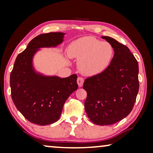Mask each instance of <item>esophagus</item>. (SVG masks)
Instances as JSON below:
<instances>
[{"label": "esophagus", "instance_id": "34e87169", "mask_svg": "<svg viewBox=\"0 0 153 153\" xmlns=\"http://www.w3.org/2000/svg\"><path fill=\"white\" fill-rule=\"evenodd\" d=\"M77 85H78L79 87H82V86L83 85V83H84L83 77H77Z\"/></svg>", "mask_w": 153, "mask_h": 153}]
</instances>
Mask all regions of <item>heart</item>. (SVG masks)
Returning a JSON list of instances; mask_svg holds the SVG:
<instances>
[{
	"mask_svg": "<svg viewBox=\"0 0 153 153\" xmlns=\"http://www.w3.org/2000/svg\"><path fill=\"white\" fill-rule=\"evenodd\" d=\"M113 46L94 36H85L73 42L68 54L79 61V70L83 74L94 76L102 73L110 64L114 57Z\"/></svg>",
	"mask_w": 153,
	"mask_h": 153,
	"instance_id": "b5f03b06",
	"label": "heart"
}]
</instances>
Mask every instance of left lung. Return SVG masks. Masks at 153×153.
Listing matches in <instances>:
<instances>
[{
	"instance_id": "left-lung-1",
	"label": "left lung",
	"mask_w": 153,
	"mask_h": 153,
	"mask_svg": "<svg viewBox=\"0 0 153 153\" xmlns=\"http://www.w3.org/2000/svg\"><path fill=\"white\" fill-rule=\"evenodd\" d=\"M114 55L100 74L87 77L83 89L87 93L85 109L94 124L109 126L126 117L132 110L139 91V66L129 48L109 36Z\"/></svg>"
}]
</instances>
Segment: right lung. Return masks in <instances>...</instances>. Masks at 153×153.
Instances as JSON below:
<instances>
[{
    "instance_id": "obj_1",
    "label": "right lung",
    "mask_w": 153,
    "mask_h": 153,
    "mask_svg": "<svg viewBox=\"0 0 153 153\" xmlns=\"http://www.w3.org/2000/svg\"><path fill=\"white\" fill-rule=\"evenodd\" d=\"M64 33L42 34L32 39L19 54L10 74L13 102L33 123L46 126L59 119L64 102L78 87L77 75L60 78L46 77L33 71L32 59L37 48L55 46L62 42Z\"/></svg>"
}]
</instances>
